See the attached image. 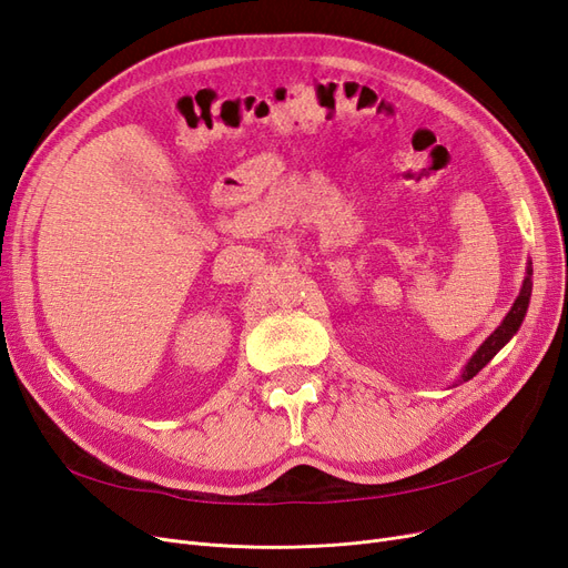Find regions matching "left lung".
<instances>
[{
  "instance_id": "left-lung-1",
  "label": "left lung",
  "mask_w": 568,
  "mask_h": 568,
  "mask_svg": "<svg viewBox=\"0 0 568 568\" xmlns=\"http://www.w3.org/2000/svg\"><path fill=\"white\" fill-rule=\"evenodd\" d=\"M531 275H534V270L529 265V267H526V280L521 284V291H519V296H517L513 310L507 312V317L503 320V324L494 331V334L481 343V347L475 352V357L467 362L460 381H470L473 376H477L479 371L496 357V352L517 334V328L521 326V320L526 315V307H529V301H531V286H534Z\"/></svg>"
}]
</instances>
